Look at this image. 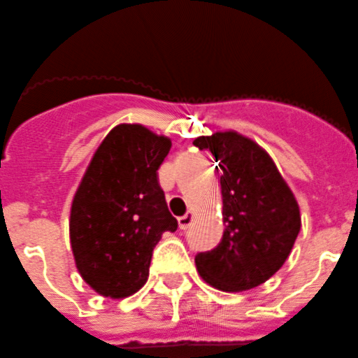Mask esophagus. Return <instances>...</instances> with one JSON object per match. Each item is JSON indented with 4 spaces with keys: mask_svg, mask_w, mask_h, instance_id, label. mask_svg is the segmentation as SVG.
<instances>
[{
    "mask_svg": "<svg viewBox=\"0 0 358 358\" xmlns=\"http://www.w3.org/2000/svg\"><path fill=\"white\" fill-rule=\"evenodd\" d=\"M192 220H194V215H192V213H185V215L180 217L178 219L180 229H183V231H185V229H189L190 224H192Z\"/></svg>",
    "mask_w": 358,
    "mask_h": 358,
    "instance_id": "obj_1",
    "label": "esophagus"
}]
</instances>
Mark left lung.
Masks as SVG:
<instances>
[{"label":"left lung","mask_w":358,"mask_h":358,"mask_svg":"<svg viewBox=\"0 0 358 358\" xmlns=\"http://www.w3.org/2000/svg\"><path fill=\"white\" fill-rule=\"evenodd\" d=\"M219 162L224 235L219 245L196 255L210 286L245 292L268 280L285 265L300 231V210L268 153L236 132L194 139Z\"/></svg>","instance_id":"left-lung-1"}]
</instances>
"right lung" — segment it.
Returning a JSON list of instances; mask_svg holds the SVG:
<instances>
[{
  "mask_svg": "<svg viewBox=\"0 0 358 358\" xmlns=\"http://www.w3.org/2000/svg\"><path fill=\"white\" fill-rule=\"evenodd\" d=\"M171 141L138 123L106 136L73 196L70 243L76 266L99 295L125 299L148 279L164 231H176L159 183Z\"/></svg>",
  "mask_w": 358,
  "mask_h": 358,
  "instance_id": "1",
  "label": "right lung"
}]
</instances>
